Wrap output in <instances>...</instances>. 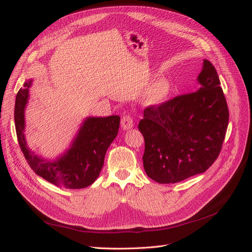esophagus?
Wrapping results in <instances>:
<instances>
[{"instance_id": "1", "label": "esophagus", "mask_w": 252, "mask_h": 252, "mask_svg": "<svg viewBox=\"0 0 252 252\" xmlns=\"http://www.w3.org/2000/svg\"><path fill=\"white\" fill-rule=\"evenodd\" d=\"M121 125L123 127L124 130H128V129L133 127V120L130 114H125V116H123L121 121Z\"/></svg>"}]
</instances>
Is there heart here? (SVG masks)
<instances>
[{
    "label": "heart",
    "instance_id": "obj_1",
    "mask_svg": "<svg viewBox=\"0 0 252 252\" xmlns=\"http://www.w3.org/2000/svg\"><path fill=\"white\" fill-rule=\"evenodd\" d=\"M169 86L168 83L165 80H158L154 85H152L147 94V102L149 104H158L161 103L168 94Z\"/></svg>",
    "mask_w": 252,
    "mask_h": 252
}]
</instances>
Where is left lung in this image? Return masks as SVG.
Here are the masks:
<instances>
[{
    "label": "left lung",
    "mask_w": 252,
    "mask_h": 252,
    "mask_svg": "<svg viewBox=\"0 0 252 252\" xmlns=\"http://www.w3.org/2000/svg\"><path fill=\"white\" fill-rule=\"evenodd\" d=\"M194 93L178 95L144 110L139 130L145 140L143 165L161 184L203 173L218 158L229 120L218 72L204 60Z\"/></svg>",
    "instance_id": "obj_1"
}]
</instances>
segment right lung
Here are the masks:
<instances>
[{
	"mask_svg": "<svg viewBox=\"0 0 252 252\" xmlns=\"http://www.w3.org/2000/svg\"><path fill=\"white\" fill-rule=\"evenodd\" d=\"M32 84V80L24 83L14 105L18 142L30 168L44 180L60 187L81 189L90 186L100 174L106 151L119 132L120 117L87 118L71 147L55 161H47L30 151L25 140L24 111Z\"/></svg>",
	"mask_w": 252,
	"mask_h": 252,
	"instance_id": "add662e5",
	"label": "right lung"
}]
</instances>
